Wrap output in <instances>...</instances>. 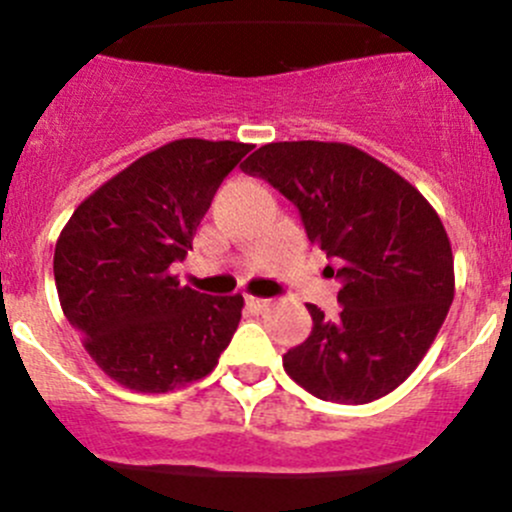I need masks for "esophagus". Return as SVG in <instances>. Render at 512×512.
<instances>
[{
  "label": "esophagus",
  "mask_w": 512,
  "mask_h": 512,
  "mask_svg": "<svg viewBox=\"0 0 512 512\" xmlns=\"http://www.w3.org/2000/svg\"><path fill=\"white\" fill-rule=\"evenodd\" d=\"M247 307L250 309H265L270 304V299H262V297H245Z\"/></svg>",
  "instance_id": "34e87169"
}]
</instances>
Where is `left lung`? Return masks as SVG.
<instances>
[{
	"label": "left lung",
	"instance_id": "8db88e82",
	"mask_svg": "<svg viewBox=\"0 0 512 512\" xmlns=\"http://www.w3.org/2000/svg\"><path fill=\"white\" fill-rule=\"evenodd\" d=\"M240 168L297 205L309 242L342 282L337 319L307 304L312 334L282 356L287 374L334 404L391 394L426 356L453 302V252L436 210L347 143H267Z\"/></svg>",
	"mask_w": 512,
	"mask_h": 512
}]
</instances>
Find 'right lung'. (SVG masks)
Masks as SVG:
<instances>
[{
    "instance_id": "right-lung-1",
    "label": "right lung",
    "mask_w": 512,
    "mask_h": 512,
    "mask_svg": "<svg viewBox=\"0 0 512 512\" xmlns=\"http://www.w3.org/2000/svg\"><path fill=\"white\" fill-rule=\"evenodd\" d=\"M250 148L203 138L165 143L91 193L61 230V309L91 359L126 389L165 394L193 384L230 344L242 294H200L170 267L193 250L213 195Z\"/></svg>"
}]
</instances>
